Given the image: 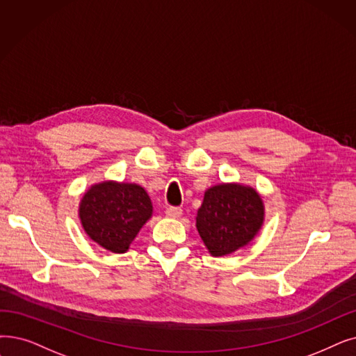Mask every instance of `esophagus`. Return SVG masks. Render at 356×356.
I'll return each instance as SVG.
<instances>
[{
    "mask_svg": "<svg viewBox=\"0 0 356 356\" xmlns=\"http://www.w3.org/2000/svg\"><path fill=\"white\" fill-rule=\"evenodd\" d=\"M165 215L168 216V218H179V216L181 215V209L177 207H170L165 209Z\"/></svg>",
    "mask_w": 356,
    "mask_h": 356,
    "instance_id": "1",
    "label": "esophagus"
}]
</instances>
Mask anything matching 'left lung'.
Returning <instances> with one entry per match:
<instances>
[{"label":"left lung","instance_id":"8db88e82","mask_svg":"<svg viewBox=\"0 0 356 356\" xmlns=\"http://www.w3.org/2000/svg\"><path fill=\"white\" fill-rule=\"evenodd\" d=\"M264 220V200L253 188L222 183L205 192L197 209L196 228L209 253L218 257L249 244Z\"/></svg>","mask_w":356,"mask_h":356}]
</instances>
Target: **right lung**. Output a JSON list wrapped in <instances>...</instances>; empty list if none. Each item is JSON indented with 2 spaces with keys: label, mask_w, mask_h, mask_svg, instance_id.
Returning a JSON list of instances; mask_svg holds the SVG:
<instances>
[{
  "label": "right lung",
  "mask_w": 356,
  "mask_h": 356,
  "mask_svg": "<svg viewBox=\"0 0 356 356\" xmlns=\"http://www.w3.org/2000/svg\"><path fill=\"white\" fill-rule=\"evenodd\" d=\"M79 215L86 234L103 249L125 253L151 218L152 204L135 183L102 181L84 193Z\"/></svg>",
  "instance_id": "1"
}]
</instances>
